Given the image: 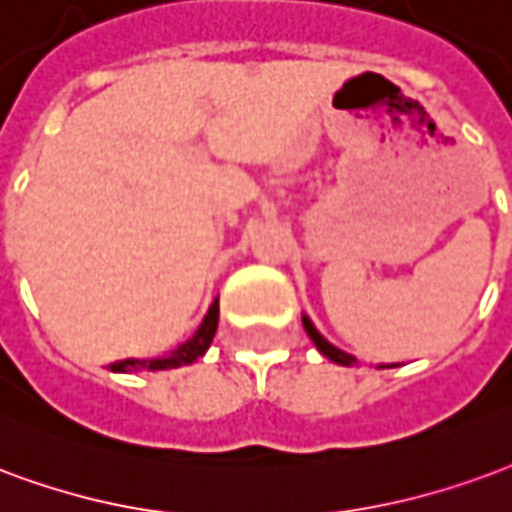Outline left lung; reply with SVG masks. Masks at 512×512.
Returning a JSON list of instances; mask_svg holds the SVG:
<instances>
[{
    "label": "left lung",
    "instance_id": "8db88e82",
    "mask_svg": "<svg viewBox=\"0 0 512 512\" xmlns=\"http://www.w3.org/2000/svg\"><path fill=\"white\" fill-rule=\"evenodd\" d=\"M302 327H305V333L311 335V341L316 343V349H319V352H322L324 357H330L333 363H338V365H354V363H357V360H354L352 354L341 352V349H335V346H333V343H330V341H324L322 333H319V330L313 327L311 319H308V316H302Z\"/></svg>",
    "mask_w": 512,
    "mask_h": 512
}]
</instances>
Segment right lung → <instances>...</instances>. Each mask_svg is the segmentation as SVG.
Returning <instances> with one entry per match:
<instances>
[{
    "label": "right lung",
    "instance_id": "add662e5",
    "mask_svg": "<svg viewBox=\"0 0 512 512\" xmlns=\"http://www.w3.org/2000/svg\"><path fill=\"white\" fill-rule=\"evenodd\" d=\"M215 330H218V300L212 302L210 311L201 322L199 333L193 335L190 341H185L182 346H177L169 357L163 360H119V363L111 365V371H133V368H179V365H188L193 360H199L201 354L210 349L212 338H215Z\"/></svg>",
    "mask_w": 512,
    "mask_h": 512
}]
</instances>
